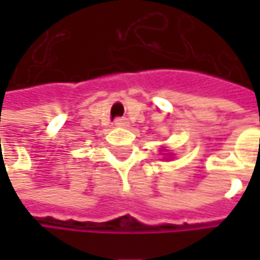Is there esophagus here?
Returning a JSON list of instances; mask_svg holds the SVG:
<instances>
[{
	"label": "esophagus",
	"instance_id": "1",
	"mask_svg": "<svg viewBox=\"0 0 260 260\" xmlns=\"http://www.w3.org/2000/svg\"><path fill=\"white\" fill-rule=\"evenodd\" d=\"M114 125H116V126H126V120L119 117V119H116V120H114Z\"/></svg>",
	"mask_w": 260,
	"mask_h": 260
}]
</instances>
